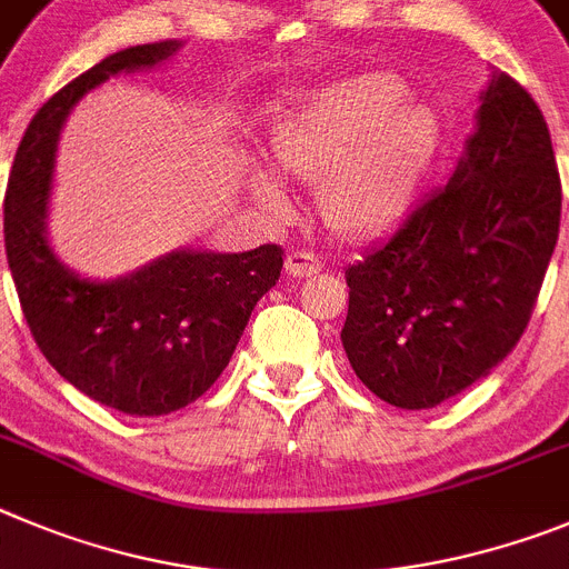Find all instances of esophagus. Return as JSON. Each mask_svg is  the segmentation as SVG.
Returning <instances> with one entry per match:
<instances>
[{"label":"esophagus","mask_w":569,"mask_h":569,"mask_svg":"<svg viewBox=\"0 0 569 569\" xmlns=\"http://www.w3.org/2000/svg\"><path fill=\"white\" fill-rule=\"evenodd\" d=\"M320 269L322 260L317 254L306 252V249H291L286 254V274H291V278H309V274L320 272Z\"/></svg>","instance_id":"obj_1"}]
</instances>
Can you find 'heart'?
<instances>
[{
  "label": "heart",
  "instance_id": "1",
  "mask_svg": "<svg viewBox=\"0 0 569 569\" xmlns=\"http://www.w3.org/2000/svg\"><path fill=\"white\" fill-rule=\"evenodd\" d=\"M442 141L431 104L408 101L391 73H357L311 93L274 130L269 156L283 176L317 183V209L331 232L371 238L406 214ZM266 201L286 196L269 172H252Z\"/></svg>",
  "mask_w": 569,
  "mask_h": 569
}]
</instances>
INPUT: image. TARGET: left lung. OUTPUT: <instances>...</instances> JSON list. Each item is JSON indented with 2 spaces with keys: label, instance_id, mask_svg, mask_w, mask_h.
Returning a JSON list of instances; mask_svg holds the SVG:
<instances>
[{
  "label": "left lung",
  "instance_id": "left-lung-1",
  "mask_svg": "<svg viewBox=\"0 0 569 569\" xmlns=\"http://www.w3.org/2000/svg\"><path fill=\"white\" fill-rule=\"evenodd\" d=\"M445 187L346 269L342 348L380 399L457 397L525 335L559 240L561 178L539 104L493 68Z\"/></svg>",
  "mask_w": 569,
  "mask_h": 569
}]
</instances>
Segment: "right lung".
I'll list each match as a JSON object with an SVG mask.
<instances>
[{"label": "right lung", "instance_id": "right-lung-1", "mask_svg": "<svg viewBox=\"0 0 569 569\" xmlns=\"http://www.w3.org/2000/svg\"><path fill=\"white\" fill-rule=\"evenodd\" d=\"M176 50V39L119 50L50 96L24 130L4 196V252L36 346L70 386L130 417L172 413L207 393L283 269V249L263 243L238 254L178 249L124 278L90 280L48 247L50 176L70 107Z\"/></svg>", "mask_w": 569, "mask_h": 569}]
</instances>
